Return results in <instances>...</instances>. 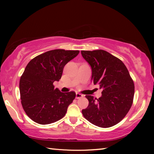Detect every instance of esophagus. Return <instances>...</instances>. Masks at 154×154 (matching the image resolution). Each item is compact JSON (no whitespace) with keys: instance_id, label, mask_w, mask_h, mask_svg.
Segmentation results:
<instances>
[{"instance_id":"esophagus-1","label":"esophagus","mask_w":154,"mask_h":154,"mask_svg":"<svg viewBox=\"0 0 154 154\" xmlns=\"http://www.w3.org/2000/svg\"><path fill=\"white\" fill-rule=\"evenodd\" d=\"M83 97V94H81L80 93H76V99H81V98H82Z\"/></svg>"}]
</instances>
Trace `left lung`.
<instances>
[{
  "label": "left lung",
  "mask_w": 154,
  "mask_h": 154,
  "mask_svg": "<svg viewBox=\"0 0 154 154\" xmlns=\"http://www.w3.org/2000/svg\"><path fill=\"white\" fill-rule=\"evenodd\" d=\"M83 58L92 68V82L103 88L102 96L97 99L86 95L89 105L82 110L91 123L109 128L120 122L131 108L134 83L126 65L106 51H81Z\"/></svg>",
  "instance_id": "8db88e82"
}]
</instances>
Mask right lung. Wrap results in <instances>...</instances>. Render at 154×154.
I'll return each mask as SVG.
<instances>
[{
  "instance_id": "obj_1",
  "label": "right lung",
  "mask_w": 154,
  "mask_h": 154,
  "mask_svg": "<svg viewBox=\"0 0 154 154\" xmlns=\"http://www.w3.org/2000/svg\"><path fill=\"white\" fill-rule=\"evenodd\" d=\"M79 53V50H50L32 59L26 67L19 83L21 104L35 122L51 124L65 115L76 94L60 92L54 89V82L60 81L65 65Z\"/></svg>"
}]
</instances>
